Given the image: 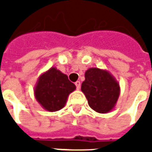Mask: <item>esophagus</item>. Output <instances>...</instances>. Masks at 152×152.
I'll use <instances>...</instances> for the list:
<instances>
[{"mask_svg": "<svg viewBox=\"0 0 152 152\" xmlns=\"http://www.w3.org/2000/svg\"><path fill=\"white\" fill-rule=\"evenodd\" d=\"M75 85H76V88H77V90H79V89H80V85H81V83H80L79 81H77V82H75Z\"/></svg>", "mask_w": 152, "mask_h": 152, "instance_id": "obj_1", "label": "esophagus"}]
</instances>
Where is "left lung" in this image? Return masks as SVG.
I'll return each instance as SVG.
<instances>
[{"label": "left lung", "mask_w": 152, "mask_h": 152, "mask_svg": "<svg viewBox=\"0 0 152 152\" xmlns=\"http://www.w3.org/2000/svg\"><path fill=\"white\" fill-rule=\"evenodd\" d=\"M81 85L89 106L100 113H107L114 107L120 93L119 85L107 71L92 67L85 74Z\"/></svg>", "instance_id": "obj_1"}]
</instances>
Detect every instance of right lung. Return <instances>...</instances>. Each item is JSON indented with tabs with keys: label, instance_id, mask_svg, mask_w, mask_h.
<instances>
[{
	"label": "right lung",
	"instance_id": "right-lung-1",
	"mask_svg": "<svg viewBox=\"0 0 152 152\" xmlns=\"http://www.w3.org/2000/svg\"><path fill=\"white\" fill-rule=\"evenodd\" d=\"M76 89L66 74L51 67L39 78L34 89L38 102L49 112L61 110L66 104L68 95Z\"/></svg>",
	"mask_w": 152,
	"mask_h": 152
}]
</instances>
